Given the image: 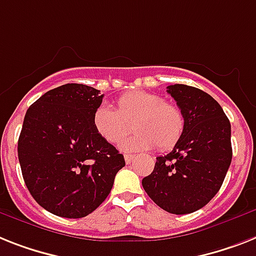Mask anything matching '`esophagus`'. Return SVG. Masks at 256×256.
Here are the masks:
<instances>
[{
    "label": "esophagus",
    "mask_w": 256,
    "mask_h": 256,
    "mask_svg": "<svg viewBox=\"0 0 256 256\" xmlns=\"http://www.w3.org/2000/svg\"><path fill=\"white\" fill-rule=\"evenodd\" d=\"M124 160H126V164H130V162L134 160V156H133V154H126V156H124Z\"/></svg>",
    "instance_id": "esophagus-1"
}]
</instances>
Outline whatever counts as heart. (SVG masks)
I'll list each match as a JSON object with an SVG mask.
<instances>
[{
	"label": "heart",
	"mask_w": 256,
	"mask_h": 256,
	"mask_svg": "<svg viewBox=\"0 0 256 256\" xmlns=\"http://www.w3.org/2000/svg\"><path fill=\"white\" fill-rule=\"evenodd\" d=\"M92 126L110 144H119L132 128L134 134L120 145L124 152L149 150L154 145L160 150H168L182 138L184 116L160 95L137 90L119 96L116 110L99 106L92 114Z\"/></svg>",
	"instance_id": "heart-1"
}]
</instances>
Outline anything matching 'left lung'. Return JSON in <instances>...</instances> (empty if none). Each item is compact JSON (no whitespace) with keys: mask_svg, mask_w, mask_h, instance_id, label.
Listing matches in <instances>:
<instances>
[{"mask_svg":"<svg viewBox=\"0 0 256 256\" xmlns=\"http://www.w3.org/2000/svg\"><path fill=\"white\" fill-rule=\"evenodd\" d=\"M168 92L184 116V132L168 154L157 157L142 187L160 208L187 214L216 195L232 162V128L221 106L200 88L170 85Z\"/></svg>","mask_w":256,"mask_h":256,"instance_id":"left-lung-1","label":"left lung"}]
</instances>
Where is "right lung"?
Here are the masks:
<instances>
[{
    "label": "right lung",
    "instance_id": "add662e5",
    "mask_svg": "<svg viewBox=\"0 0 256 256\" xmlns=\"http://www.w3.org/2000/svg\"><path fill=\"white\" fill-rule=\"evenodd\" d=\"M102 99L92 86L66 84L27 110L18 140L23 179L38 204L56 216L90 214L126 166L123 154L92 126V114Z\"/></svg>",
    "mask_w": 256,
    "mask_h": 256
}]
</instances>
